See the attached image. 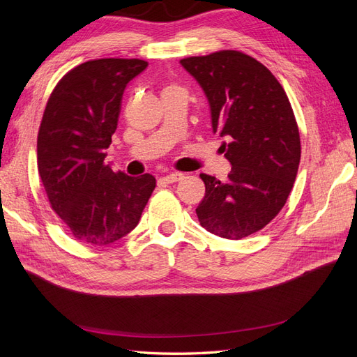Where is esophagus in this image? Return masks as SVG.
<instances>
[{
	"label": "esophagus",
	"mask_w": 357,
	"mask_h": 357,
	"mask_svg": "<svg viewBox=\"0 0 357 357\" xmlns=\"http://www.w3.org/2000/svg\"><path fill=\"white\" fill-rule=\"evenodd\" d=\"M183 178H185V176H183L181 172H171V174L164 177V181L165 183H176V181H180Z\"/></svg>",
	"instance_id": "obj_1"
}]
</instances>
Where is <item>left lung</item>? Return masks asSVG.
<instances>
[{"label": "left lung", "mask_w": 357, "mask_h": 357, "mask_svg": "<svg viewBox=\"0 0 357 357\" xmlns=\"http://www.w3.org/2000/svg\"><path fill=\"white\" fill-rule=\"evenodd\" d=\"M207 96L213 132H220L228 180L199 176L202 228L228 240L262 229L283 208L301 159L298 125L282 84L265 66L236 50L180 61Z\"/></svg>", "instance_id": "8db88e82"}]
</instances>
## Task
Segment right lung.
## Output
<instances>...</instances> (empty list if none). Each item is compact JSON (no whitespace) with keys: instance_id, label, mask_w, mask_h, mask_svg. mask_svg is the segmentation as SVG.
Returning a JSON list of instances; mask_svg holds the SVG:
<instances>
[{"instance_id":"add662e5","label":"right lung","mask_w":357,"mask_h":357,"mask_svg":"<svg viewBox=\"0 0 357 357\" xmlns=\"http://www.w3.org/2000/svg\"><path fill=\"white\" fill-rule=\"evenodd\" d=\"M147 66L142 59L84 62L63 75L43 114V186L52 208L83 243L109 245L131 232L156 186L153 176L131 177L104 162L126 86Z\"/></svg>"}]
</instances>
